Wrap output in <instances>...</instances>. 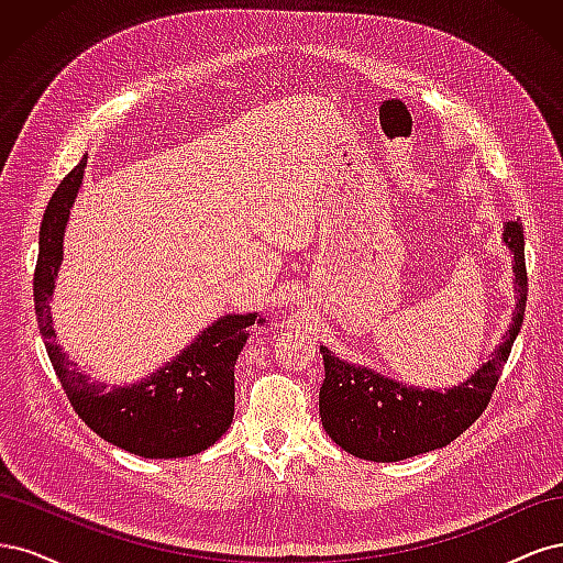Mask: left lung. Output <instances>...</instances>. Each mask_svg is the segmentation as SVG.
<instances>
[{
  "instance_id": "obj_1",
  "label": "left lung",
  "mask_w": 563,
  "mask_h": 563,
  "mask_svg": "<svg viewBox=\"0 0 563 563\" xmlns=\"http://www.w3.org/2000/svg\"><path fill=\"white\" fill-rule=\"evenodd\" d=\"M503 242L515 255L517 308L512 327L488 362L465 383L444 391L411 387L366 366L347 364L329 347H319L327 371L319 389V416L323 430L340 449L373 463H397L451 444L484 413L519 335L528 296L523 225L519 220L505 225Z\"/></svg>"
}]
</instances>
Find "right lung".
Wrapping results in <instances>:
<instances>
[{"label": "right lung", "mask_w": 563, "mask_h": 563, "mask_svg": "<svg viewBox=\"0 0 563 563\" xmlns=\"http://www.w3.org/2000/svg\"><path fill=\"white\" fill-rule=\"evenodd\" d=\"M84 157L51 197L35 267V312L56 376L77 416L110 444L141 457H185L201 453L223 437L234 416V364L244 350L249 327L261 314H225L201 331L174 362L124 387L91 383L65 356L51 327L48 298L63 261V234L79 192Z\"/></svg>", "instance_id": "add662e5"}]
</instances>
